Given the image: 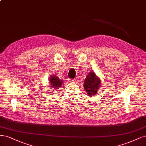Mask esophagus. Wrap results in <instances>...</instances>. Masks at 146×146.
Listing matches in <instances>:
<instances>
[{
	"instance_id": "34e87169",
	"label": "esophagus",
	"mask_w": 146,
	"mask_h": 146,
	"mask_svg": "<svg viewBox=\"0 0 146 146\" xmlns=\"http://www.w3.org/2000/svg\"><path fill=\"white\" fill-rule=\"evenodd\" d=\"M68 81H69V82H74L75 80L73 79H69Z\"/></svg>"
}]
</instances>
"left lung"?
<instances>
[{
	"instance_id": "obj_1",
	"label": "left lung",
	"mask_w": 146,
	"mask_h": 146,
	"mask_svg": "<svg viewBox=\"0 0 146 146\" xmlns=\"http://www.w3.org/2000/svg\"><path fill=\"white\" fill-rule=\"evenodd\" d=\"M101 81L94 72H91L84 80V88L88 96L95 95L100 88Z\"/></svg>"
}]
</instances>
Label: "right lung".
<instances>
[{
    "mask_svg": "<svg viewBox=\"0 0 146 146\" xmlns=\"http://www.w3.org/2000/svg\"><path fill=\"white\" fill-rule=\"evenodd\" d=\"M62 82H63L62 80L59 79L57 76L53 75V76H50V83L51 84L50 87H53V89H54V90H55L56 89L60 88L59 87L62 86Z\"/></svg>",
    "mask_w": 146,
    "mask_h": 146,
    "instance_id": "add662e5",
    "label": "right lung"
}]
</instances>
